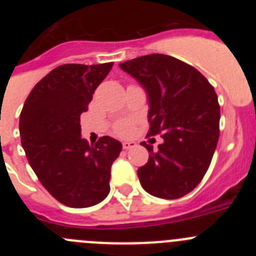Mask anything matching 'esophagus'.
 I'll use <instances>...</instances> for the list:
<instances>
[{"mask_svg": "<svg viewBox=\"0 0 256 256\" xmlns=\"http://www.w3.org/2000/svg\"><path fill=\"white\" fill-rule=\"evenodd\" d=\"M137 146V144L133 141H124L123 142V148L124 150H130V148H133Z\"/></svg>", "mask_w": 256, "mask_h": 256, "instance_id": "esophagus-1", "label": "esophagus"}]
</instances>
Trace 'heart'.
<instances>
[{"mask_svg":"<svg viewBox=\"0 0 256 256\" xmlns=\"http://www.w3.org/2000/svg\"><path fill=\"white\" fill-rule=\"evenodd\" d=\"M133 123L128 119H124V120H119L116 124H115V133L119 136H128L130 132H132Z\"/></svg>","mask_w":256,"mask_h":256,"instance_id":"1","label":"heart"}]
</instances>
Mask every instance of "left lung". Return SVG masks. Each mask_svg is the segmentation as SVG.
<instances>
[{"label":"left lung","mask_w":256,"mask_h":256,"mask_svg":"<svg viewBox=\"0 0 256 256\" xmlns=\"http://www.w3.org/2000/svg\"><path fill=\"white\" fill-rule=\"evenodd\" d=\"M119 66L148 92V136L162 142L138 168L141 186L150 195L173 200L198 186L209 169L219 138L220 108L212 86L191 65L162 54L124 61Z\"/></svg>","instance_id":"obj_1"}]
</instances>
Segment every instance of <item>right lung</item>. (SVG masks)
<instances>
[{"mask_svg":"<svg viewBox=\"0 0 256 256\" xmlns=\"http://www.w3.org/2000/svg\"><path fill=\"white\" fill-rule=\"evenodd\" d=\"M112 65L55 68L34 86L20 112L22 146L32 169L69 208L94 206L110 192V169L122 144L104 136L90 144L80 136L79 122Z\"/></svg>","mask_w":256,"mask_h":256,"instance_id":"right-lung-1","label":"right lung"}]
</instances>
